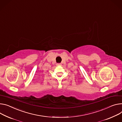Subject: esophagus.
Returning a JSON list of instances; mask_svg holds the SVG:
<instances>
[{
  "label": "esophagus",
  "instance_id": "34e87169",
  "mask_svg": "<svg viewBox=\"0 0 122 122\" xmlns=\"http://www.w3.org/2000/svg\"><path fill=\"white\" fill-rule=\"evenodd\" d=\"M56 65L57 66H60V65H61V63H57Z\"/></svg>",
  "mask_w": 122,
  "mask_h": 122
}]
</instances>
